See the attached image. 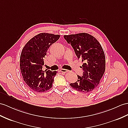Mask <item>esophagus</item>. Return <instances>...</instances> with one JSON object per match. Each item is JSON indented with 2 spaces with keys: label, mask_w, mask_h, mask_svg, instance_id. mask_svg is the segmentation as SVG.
I'll use <instances>...</instances> for the list:
<instances>
[{
  "label": "esophagus",
  "mask_w": 128,
  "mask_h": 128,
  "mask_svg": "<svg viewBox=\"0 0 128 128\" xmlns=\"http://www.w3.org/2000/svg\"><path fill=\"white\" fill-rule=\"evenodd\" d=\"M60 71L61 72H63V73H67L69 70H66V69H61L60 70Z\"/></svg>",
  "instance_id": "34e87169"
}]
</instances>
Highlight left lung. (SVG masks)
<instances>
[{
  "mask_svg": "<svg viewBox=\"0 0 128 128\" xmlns=\"http://www.w3.org/2000/svg\"><path fill=\"white\" fill-rule=\"evenodd\" d=\"M64 39L71 44L78 58L84 62L82 76L70 86L82 93H90L98 86L105 70V56L98 40L88 33L82 32L64 35Z\"/></svg>",
  "mask_w": 128,
  "mask_h": 128,
  "instance_id": "1",
  "label": "left lung"
}]
</instances>
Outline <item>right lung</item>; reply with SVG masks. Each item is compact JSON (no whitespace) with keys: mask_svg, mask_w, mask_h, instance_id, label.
I'll return each mask as SVG.
<instances>
[{"mask_svg":"<svg viewBox=\"0 0 128 128\" xmlns=\"http://www.w3.org/2000/svg\"><path fill=\"white\" fill-rule=\"evenodd\" d=\"M60 35L46 32L32 37L23 47L20 56V68L23 80L30 89L37 92L47 91L52 88L56 71L42 70L49 46Z\"/></svg>","mask_w":128,"mask_h":128,"instance_id":"obj_1","label":"right lung"}]
</instances>
